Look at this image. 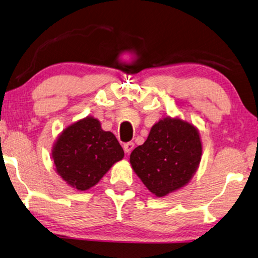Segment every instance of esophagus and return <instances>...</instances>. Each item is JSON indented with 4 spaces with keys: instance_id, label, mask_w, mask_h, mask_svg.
Masks as SVG:
<instances>
[{
    "instance_id": "1",
    "label": "esophagus",
    "mask_w": 258,
    "mask_h": 258,
    "mask_svg": "<svg viewBox=\"0 0 258 258\" xmlns=\"http://www.w3.org/2000/svg\"><path fill=\"white\" fill-rule=\"evenodd\" d=\"M134 147H135V144L133 142H128V143H124V144H123V150H124L125 153H130V152L134 150Z\"/></svg>"
}]
</instances>
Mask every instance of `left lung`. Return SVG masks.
Listing matches in <instances>:
<instances>
[{
  "mask_svg": "<svg viewBox=\"0 0 258 258\" xmlns=\"http://www.w3.org/2000/svg\"><path fill=\"white\" fill-rule=\"evenodd\" d=\"M202 146L199 133L180 119L160 120L143 145L130 154V163L145 186L164 197L184 186L197 171Z\"/></svg>",
  "mask_w": 258,
  "mask_h": 258,
  "instance_id": "left-lung-1",
  "label": "left lung"
}]
</instances>
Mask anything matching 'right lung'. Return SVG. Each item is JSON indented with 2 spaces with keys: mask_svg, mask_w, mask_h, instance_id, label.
Segmentation results:
<instances>
[{
  "mask_svg": "<svg viewBox=\"0 0 258 258\" xmlns=\"http://www.w3.org/2000/svg\"><path fill=\"white\" fill-rule=\"evenodd\" d=\"M124 152L98 120L87 117L66 128L52 151L57 172L72 186L88 189L96 185Z\"/></svg>",
  "mask_w": 258,
  "mask_h": 258,
  "instance_id": "right-lung-1",
  "label": "right lung"
}]
</instances>
